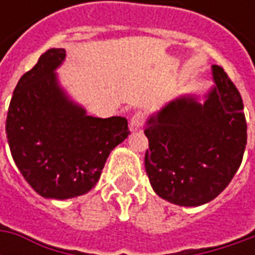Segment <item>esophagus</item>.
<instances>
[{
    "label": "esophagus",
    "instance_id": "obj_1",
    "mask_svg": "<svg viewBox=\"0 0 255 255\" xmlns=\"http://www.w3.org/2000/svg\"><path fill=\"white\" fill-rule=\"evenodd\" d=\"M143 125H144V115L142 112H137L132 116L130 123H129V128H130V130L133 133H136L142 130Z\"/></svg>",
    "mask_w": 255,
    "mask_h": 255
}]
</instances>
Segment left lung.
Masks as SVG:
<instances>
[{
  "label": "left lung",
  "instance_id": "1",
  "mask_svg": "<svg viewBox=\"0 0 255 255\" xmlns=\"http://www.w3.org/2000/svg\"><path fill=\"white\" fill-rule=\"evenodd\" d=\"M211 79L203 96L179 95L146 121V173L154 193L171 204L197 207L216 199L243 160V99L221 66L211 65Z\"/></svg>",
  "mask_w": 255,
  "mask_h": 255
}]
</instances>
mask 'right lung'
Returning <instances> with one entry per match:
<instances>
[{"instance_id":"obj_1","label":"right lung","mask_w":255,"mask_h":255,"mask_svg":"<svg viewBox=\"0 0 255 255\" xmlns=\"http://www.w3.org/2000/svg\"><path fill=\"white\" fill-rule=\"evenodd\" d=\"M66 51L51 48L19 79L5 122L15 164L44 199L66 200L96 186L113 149L129 136L122 116L95 118L72 99L56 69Z\"/></svg>"}]
</instances>
